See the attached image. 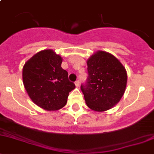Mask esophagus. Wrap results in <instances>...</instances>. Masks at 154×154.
<instances>
[{"label": "esophagus", "mask_w": 154, "mask_h": 154, "mask_svg": "<svg viewBox=\"0 0 154 154\" xmlns=\"http://www.w3.org/2000/svg\"><path fill=\"white\" fill-rule=\"evenodd\" d=\"M75 85H76V86H80V81H79L78 80H76V81H75Z\"/></svg>", "instance_id": "1"}]
</instances>
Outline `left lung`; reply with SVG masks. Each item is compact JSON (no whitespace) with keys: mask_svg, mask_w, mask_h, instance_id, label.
<instances>
[{"mask_svg":"<svg viewBox=\"0 0 154 154\" xmlns=\"http://www.w3.org/2000/svg\"><path fill=\"white\" fill-rule=\"evenodd\" d=\"M88 78L80 86L88 107L102 112L120 101L127 83L126 68L117 58L98 51L87 60Z\"/></svg>","mask_w":154,"mask_h":154,"instance_id":"8db88e82","label":"left lung"}]
</instances>
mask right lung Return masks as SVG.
Listing matches in <instances>:
<instances>
[{
  "label": "right lung",
  "instance_id": "1",
  "mask_svg": "<svg viewBox=\"0 0 154 154\" xmlns=\"http://www.w3.org/2000/svg\"><path fill=\"white\" fill-rule=\"evenodd\" d=\"M62 58L52 50L36 53L25 62L22 80L34 104L46 110H56L66 104L69 92L75 88L61 67Z\"/></svg>",
  "mask_w": 154,
  "mask_h": 154
}]
</instances>
